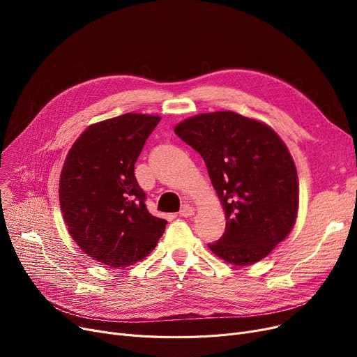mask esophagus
Segmentation results:
<instances>
[{
    "instance_id": "obj_1",
    "label": "esophagus",
    "mask_w": 357,
    "mask_h": 357,
    "mask_svg": "<svg viewBox=\"0 0 357 357\" xmlns=\"http://www.w3.org/2000/svg\"><path fill=\"white\" fill-rule=\"evenodd\" d=\"M194 213H195V210L191 207V205L185 204L183 207L181 208V211H179V215L181 217H191V215H194Z\"/></svg>"
}]
</instances>
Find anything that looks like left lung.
I'll list each match as a JSON object with an SVG mask.
<instances>
[{
	"mask_svg": "<svg viewBox=\"0 0 357 357\" xmlns=\"http://www.w3.org/2000/svg\"><path fill=\"white\" fill-rule=\"evenodd\" d=\"M175 133L204 159L226 213V231L210 250L234 266L266 257L298 213V175L285 143L268 124L233 111L186 119Z\"/></svg>",
	"mask_w": 357,
	"mask_h": 357,
	"instance_id": "8db88e82",
	"label": "left lung"
}]
</instances>
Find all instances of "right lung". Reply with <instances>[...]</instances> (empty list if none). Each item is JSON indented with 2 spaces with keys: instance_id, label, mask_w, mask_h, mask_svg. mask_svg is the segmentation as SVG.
<instances>
[{
  "instance_id": "add662e5",
  "label": "right lung",
  "mask_w": 357,
  "mask_h": 357,
  "mask_svg": "<svg viewBox=\"0 0 357 357\" xmlns=\"http://www.w3.org/2000/svg\"><path fill=\"white\" fill-rule=\"evenodd\" d=\"M159 116L127 114L89 126L65 159L59 202L68 231L93 260L135 265L152 252L166 220L150 214L135 163Z\"/></svg>"
}]
</instances>
